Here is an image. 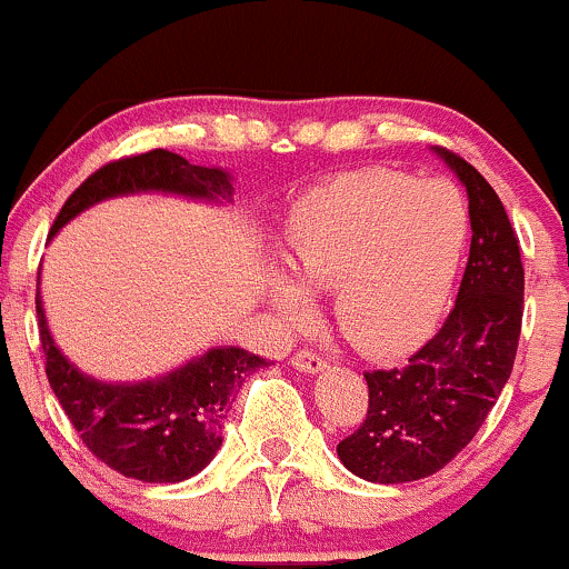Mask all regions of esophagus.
Returning <instances> with one entry per match:
<instances>
[{
  "label": "esophagus",
  "instance_id": "1",
  "mask_svg": "<svg viewBox=\"0 0 569 569\" xmlns=\"http://www.w3.org/2000/svg\"><path fill=\"white\" fill-rule=\"evenodd\" d=\"M292 368L303 370V373H319L328 362H325V357H319L317 352H311V349H301V352L292 355Z\"/></svg>",
  "mask_w": 569,
  "mask_h": 569
}]
</instances>
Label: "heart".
<instances>
[{"label":"heart","instance_id":"heart-1","mask_svg":"<svg viewBox=\"0 0 569 569\" xmlns=\"http://www.w3.org/2000/svg\"><path fill=\"white\" fill-rule=\"evenodd\" d=\"M468 201L449 180L357 171L296 201L268 296L303 322L309 292L330 290L336 330L368 357L403 355L430 333L468 241Z\"/></svg>","mask_w":569,"mask_h":569}]
</instances>
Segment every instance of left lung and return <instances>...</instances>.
<instances>
[{
  "label": "left lung",
  "mask_w": 569,
  "mask_h": 569,
  "mask_svg": "<svg viewBox=\"0 0 569 569\" xmlns=\"http://www.w3.org/2000/svg\"><path fill=\"white\" fill-rule=\"evenodd\" d=\"M468 190L473 239L446 322L403 368L370 370L368 413L338 443V459L373 483H408L455 459L500 398L525 317L519 236L491 184L457 152L440 150Z\"/></svg>",
  "instance_id": "obj_1"
}]
</instances>
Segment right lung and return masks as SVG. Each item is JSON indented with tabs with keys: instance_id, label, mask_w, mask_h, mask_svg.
<instances>
[{
	"instance_id": "obj_1",
	"label": "right lung",
	"mask_w": 569,
	"mask_h": 569,
	"mask_svg": "<svg viewBox=\"0 0 569 569\" xmlns=\"http://www.w3.org/2000/svg\"><path fill=\"white\" fill-rule=\"evenodd\" d=\"M161 190L190 199L231 201V174L193 166L177 152L150 150L126 156L93 171L63 201L50 236L72 217L112 196ZM44 373L63 413L96 459L120 476L144 483H177L212 462L222 443V422L241 381L268 366L260 355L217 347L161 379L104 385L80 373L53 343L37 290Z\"/></svg>"
}]
</instances>
